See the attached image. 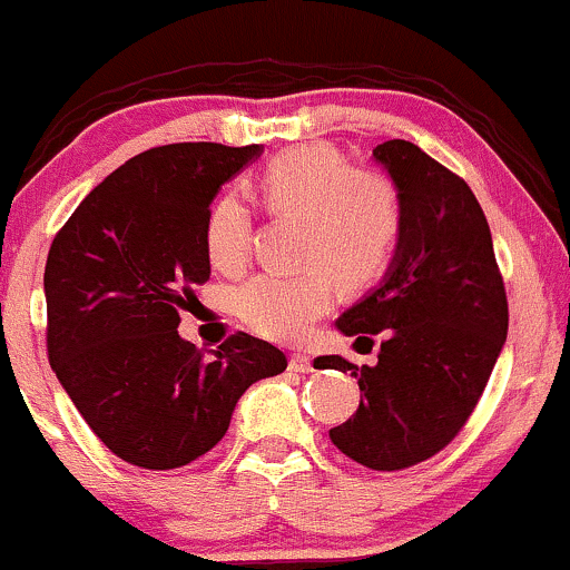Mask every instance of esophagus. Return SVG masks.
Listing matches in <instances>:
<instances>
[{
	"instance_id": "obj_1",
	"label": "esophagus",
	"mask_w": 570,
	"mask_h": 570,
	"mask_svg": "<svg viewBox=\"0 0 570 570\" xmlns=\"http://www.w3.org/2000/svg\"><path fill=\"white\" fill-rule=\"evenodd\" d=\"M289 371L308 373L311 371V356L303 354V352H292L289 354Z\"/></svg>"
}]
</instances>
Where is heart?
<instances>
[{"label":"heart","mask_w":570,"mask_h":570,"mask_svg":"<svg viewBox=\"0 0 570 570\" xmlns=\"http://www.w3.org/2000/svg\"><path fill=\"white\" fill-rule=\"evenodd\" d=\"M259 194L275 216H297V271H267L237 289V314L273 341H299L330 311L335 278L365 289L390 271L403 240V199L379 170L348 167L327 146H297L273 156ZM205 252L224 273L243 271L252 252V210L233 191L205 218Z\"/></svg>","instance_id":"obj_1"}]
</instances>
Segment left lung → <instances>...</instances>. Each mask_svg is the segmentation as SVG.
Here are the masks:
<instances>
[{"instance_id": "8db88e82", "label": "left lung", "mask_w": 570, "mask_h": 570, "mask_svg": "<svg viewBox=\"0 0 570 570\" xmlns=\"http://www.w3.org/2000/svg\"><path fill=\"white\" fill-rule=\"evenodd\" d=\"M403 199V240L376 292L337 318L373 348L376 365L316 356L352 371L360 409L330 430L346 458L403 471L441 452L465 428L509 333V299L490 224L471 186L409 140L373 148Z\"/></svg>"}]
</instances>
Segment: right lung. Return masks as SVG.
Returning a JSON list of instances; mask_svg holds the SVG:
<instances>
[{
	"label": "right lung",
	"instance_id": "obj_1",
	"mask_svg": "<svg viewBox=\"0 0 570 570\" xmlns=\"http://www.w3.org/2000/svg\"><path fill=\"white\" fill-rule=\"evenodd\" d=\"M259 146L170 142L132 156L75 208L46 262L48 360L116 458L189 465L222 441L254 381L286 371L273 343L235 333L214 356L178 335L210 278L205 218Z\"/></svg>",
	"mask_w": 570,
	"mask_h": 570
}]
</instances>
